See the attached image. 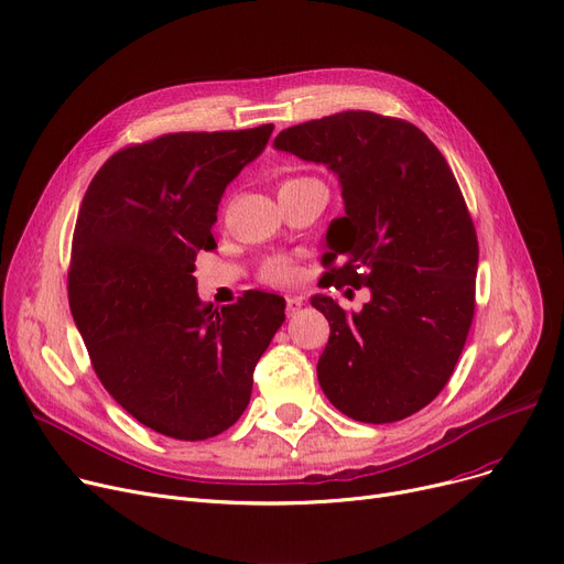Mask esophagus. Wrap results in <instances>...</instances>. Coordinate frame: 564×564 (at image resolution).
Instances as JSON below:
<instances>
[{
    "label": "esophagus",
    "instance_id": "1",
    "mask_svg": "<svg viewBox=\"0 0 564 564\" xmlns=\"http://www.w3.org/2000/svg\"><path fill=\"white\" fill-rule=\"evenodd\" d=\"M302 306H304V300H302V297H288V300H285V313H288V317L297 315Z\"/></svg>",
    "mask_w": 564,
    "mask_h": 564
}]
</instances>
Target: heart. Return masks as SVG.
<instances>
[{
	"label": "heart",
	"mask_w": 564,
	"mask_h": 564,
	"mask_svg": "<svg viewBox=\"0 0 564 564\" xmlns=\"http://www.w3.org/2000/svg\"><path fill=\"white\" fill-rule=\"evenodd\" d=\"M294 276V262L285 256H274L262 264L260 279L267 283H285Z\"/></svg>",
	"instance_id": "b5f03b06"
}]
</instances>
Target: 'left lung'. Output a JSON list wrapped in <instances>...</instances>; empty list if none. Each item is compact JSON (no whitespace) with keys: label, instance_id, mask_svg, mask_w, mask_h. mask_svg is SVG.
<instances>
[{"label":"left lung","instance_id":"obj_1","mask_svg":"<svg viewBox=\"0 0 564 564\" xmlns=\"http://www.w3.org/2000/svg\"><path fill=\"white\" fill-rule=\"evenodd\" d=\"M274 148L338 175L327 285L370 288L361 313L311 300L332 327L319 387L354 421H402L446 387L476 313L478 235L455 175L425 132L375 111L292 126Z\"/></svg>","mask_w":564,"mask_h":564}]
</instances>
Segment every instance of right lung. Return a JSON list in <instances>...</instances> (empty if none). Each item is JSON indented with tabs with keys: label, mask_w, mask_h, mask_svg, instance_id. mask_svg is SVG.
Listing matches in <instances>:
<instances>
[{
	"label": "right lung",
	"mask_w": 564,
	"mask_h": 564,
	"mask_svg": "<svg viewBox=\"0 0 564 564\" xmlns=\"http://www.w3.org/2000/svg\"><path fill=\"white\" fill-rule=\"evenodd\" d=\"M274 126L173 132L113 153L88 185L73 232L68 302L91 366L132 419L203 441L242 416L285 300L249 290L213 308L194 260L215 249L226 185Z\"/></svg>",
	"instance_id": "right-lung-1"
}]
</instances>
